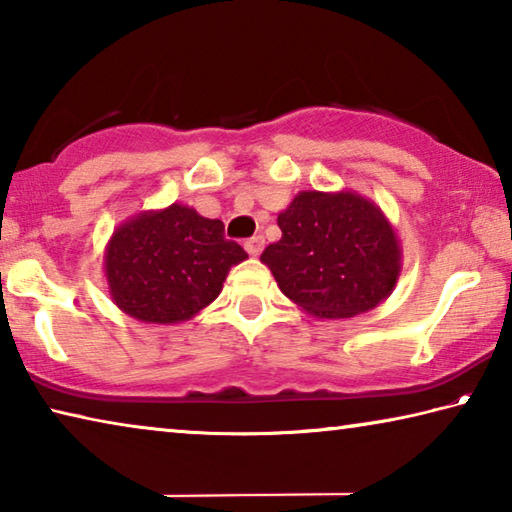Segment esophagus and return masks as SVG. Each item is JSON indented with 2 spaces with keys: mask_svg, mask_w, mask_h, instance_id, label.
<instances>
[{
  "mask_svg": "<svg viewBox=\"0 0 512 512\" xmlns=\"http://www.w3.org/2000/svg\"><path fill=\"white\" fill-rule=\"evenodd\" d=\"M244 248L248 250V255H253V257H257L259 253H262V248H264V239L262 237H250V239H246L244 241Z\"/></svg>",
  "mask_w": 512,
  "mask_h": 512,
  "instance_id": "34e87169",
  "label": "esophagus"
}]
</instances>
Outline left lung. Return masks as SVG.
I'll list each match as a JSON object with an SVG mask.
<instances>
[{
  "instance_id": "obj_1",
  "label": "left lung",
  "mask_w": 512,
  "mask_h": 512,
  "mask_svg": "<svg viewBox=\"0 0 512 512\" xmlns=\"http://www.w3.org/2000/svg\"><path fill=\"white\" fill-rule=\"evenodd\" d=\"M282 237L262 253L277 287L316 318L375 309L402 273V246L381 207L350 189H307L277 214Z\"/></svg>"
}]
</instances>
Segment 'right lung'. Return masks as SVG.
<instances>
[{
    "label": "right lung",
    "instance_id": "add662e5",
    "mask_svg": "<svg viewBox=\"0 0 512 512\" xmlns=\"http://www.w3.org/2000/svg\"><path fill=\"white\" fill-rule=\"evenodd\" d=\"M246 250L223 237L219 219L171 203L131 216L108 239L103 271L110 298L142 323L176 325L219 298Z\"/></svg>",
    "mask_w": 512,
    "mask_h": 512
}]
</instances>
